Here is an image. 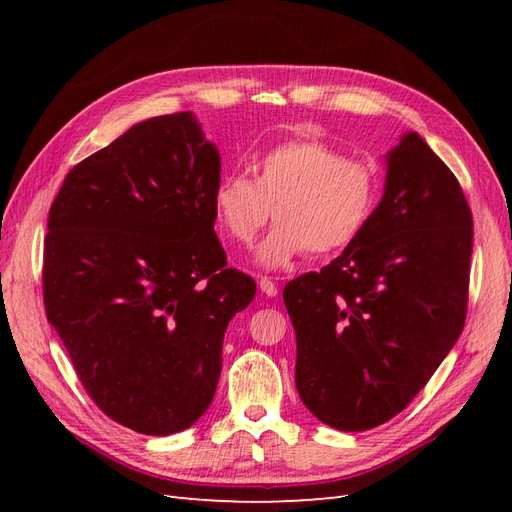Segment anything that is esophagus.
I'll return each mask as SVG.
<instances>
[{"label": "esophagus", "mask_w": 512, "mask_h": 512, "mask_svg": "<svg viewBox=\"0 0 512 512\" xmlns=\"http://www.w3.org/2000/svg\"><path fill=\"white\" fill-rule=\"evenodd\" d=\"M258 286H260L262 292L267 294V297H275V294H277V286H275V282L271 280V277H260Z\"/></svg>", "instance_id": "1"}]
</instances>
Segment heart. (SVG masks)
I'll use <instances>...</instances> for the list:
<instances>
[{
    "label": "heart",
    "mask_w": 512,
    "mask_h": 512,
    "mask_svg": "<svg viewBox=\"0 0 512 512\" xmlns=\"http://www.w3.org/2000/svg\"><path fill=\"white\" fill-rule=\"evenodd\" d=\"M380 198V173L369 160L342 156L318 138H290L267 149L254 179L232 173L213 190L215 220L250 245L273 211L277 224L258 247L262 267H284L305 250L327 256L363 235Z\"/></svg>",
    "instance_id": "obj_1"
}]
</instances>
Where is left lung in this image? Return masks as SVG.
I'll return each instance as SVG.
<instances>
[{
	"instance_id": "obj_1",
	"label": "left lung",
	"mask_w": 512,
	"mask_h": 512,
	"mask_svg": "<svg viewBox=\"0 0 512 512\" xmlns=\"http://www.w3.org/2000/svg\"><path fill=\"white\" fill-rule=\"evenodd\" d=\"M386 162L363 235L284 288L299 397L339 431L374 429L408 408L468 312L474 228L457 177L416 132Z\"/></svg>"
}]
</instances>
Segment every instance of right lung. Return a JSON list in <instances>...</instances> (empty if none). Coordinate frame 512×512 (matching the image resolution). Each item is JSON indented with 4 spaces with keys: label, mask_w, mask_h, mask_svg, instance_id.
Wrapping results in <instances>:
<instances>
[{
    "label": "right lung",
    "mask_w": 512,
    "mask_h": 512,
    "mask_svg": "<svg viewBox=\"0 0 512 512\" xmlns=\"http://www.w3.org/2000/svg\"><path fill=\"white\" fill-rule=\"evenodd\" d=\"M220 168L192 113L153 117L76 164L49 211L46 318L94 404L147 436L205 414L256 294L213 230Z\"/></svg>",
    "instance_id": "1"
}]
</instances>
